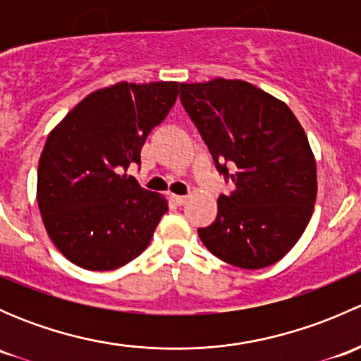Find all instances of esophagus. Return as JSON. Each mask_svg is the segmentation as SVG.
I'll return each instance as SVG.
<instances>
[{"label": "esophagus", "mask_w": 361, "mask_h": 361, "mask_svg": "<svg viewBox=\"0 0 361 361\" xmlns=\"http://www.w3.org/2000/svg\"><path fill=\"white\" fill-rule=\"evenodd\" d=\"M187 195H173V201L174 204H178V206H183L185 202H187Z\"/></svg>", "instance_id": "1"}]
</instances>
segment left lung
Listing matches in <instances>:
<instances>
[{"label": "left lung", "mask_w": 361, "mask_h": 361, "mask_svg": "<svg viewBox=\"0 0 361 361\" xmlns=\"http://www.w3.org/2000/svg\"><path fill=\"white\" fill-rule=\"evenodd\" d=\"M185 111L218 173L235 185L199 238L241 269L281 260L300 239L316 202V162L304 129L283 101L243 80L180 83Z\"/></svg>", "instance_id": "obj_1"}]
</instances>
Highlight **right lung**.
Returning a JSON list of instances; mask_svg holds the SVG:
<instances>
[{"label":"right lung","mask_w":361,"mask_h":361,"mask_svg":"<svg viewBox=\"0 0 361 361\" xmlns=\"http://www.w3.org/2000/svg\"><path fill=\"white\" fill-rule=\"evenodd\" d=\"M178 92V82H120L89 94L47 137L38 207L54 245L78 267L113 271L150 245L167 201L126 171L140 166Z\"/></svg>","instance_id":"right-lung-1"}]
</instances>
